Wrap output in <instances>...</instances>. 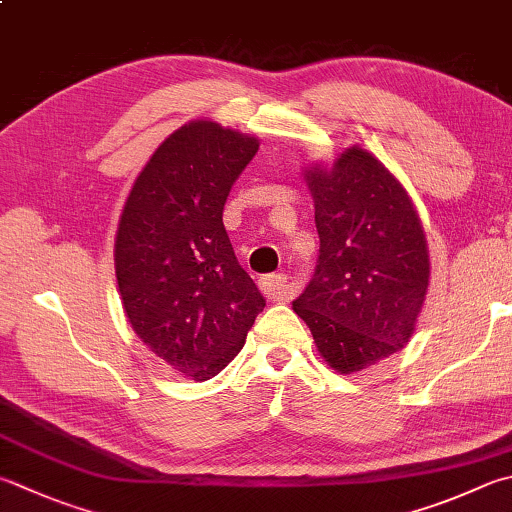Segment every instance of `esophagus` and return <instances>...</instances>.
I'll use <instances>...</instances> for the list:
<instances>
[{"mask_svg": "<svg viewBox=\"0 0 512 512\" xmlns=\"http://www.w3.org/2000/svg\"><path fill=\"white\" fill-rule=\"evenodd\" d=\"M260 292L265 294L269 301H285L289 296V285L285 274H269L260 278Z\"/></svg>", "mask_w": 512, "mask_h": 512, "instance_id": "1", "label": "esophagus"}]
</instances>
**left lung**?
<instances>
[{
    "label": "left lung",
    "mask_w": 512,
    "mask_h": 512,
    "mask_svg": "<svg viewBox=\"0 0 512 512\" xmlns=\"http://www.w3.org/2000/svg\"><path fill=\"white\" fill-rule=\"evenodd\" d=\"M305 180L321 247L294 312L336 372H361L410 341L430 281L426 234L408 191L368 151L347 149Z\"/></svg>",
    "instance_id": "obj_1"
}]
</instances>
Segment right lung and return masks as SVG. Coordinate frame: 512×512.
Returning a JSON list of instances; mask_svg holds the SVG:
<instances>
[{
  "instance_id": "1",
  "label": "right lung",
  "mask_w": 512,
  "mask_h": 512,
  "mask_svg": "<svg viewBox=\"0 0 512 512\" xmlns=\"http://www.w3.org/2000/svg\"><path fill=\"white\" fill-rule=\"evenodd\" d=\"M258 140L189 122L160 144L131 187L115 236V278L144 345L194 381L243 350L265 298L238 265L223 225Z\"/></svg>"
}]
</instances>
